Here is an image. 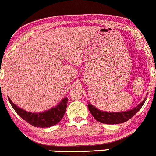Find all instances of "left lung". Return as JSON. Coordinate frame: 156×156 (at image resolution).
Masks as SVG:
<instances>
[{"instance_id": "obj_1", "label": "left lung", "mask_w": 156, "mask_h": 156, "mask_svg": "<svg viewBox=\"0 0 156 156\" xmlns=\"http://www.w3.org/2000/svg\"><path fill=\"white\" fill-rule=\"evenodd\" d=\"M146 100H147V98L144 99L139 105L134 107V109H131V110H128V111L104 112L97 109L91 104H88V108H89L90 113H91L93 117L100 122L109 125L120 124V123L126 122L130 119L132 118L140 110L142 106L145 103Z\"/></svg>"}]
</instances>
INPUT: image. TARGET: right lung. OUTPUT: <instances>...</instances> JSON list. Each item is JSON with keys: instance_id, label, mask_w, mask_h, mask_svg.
Instances as JSON below:
<instances>
[{"instance_id": "1", "label": "right lung", "mask_w": 156, "mask_h": 156, "mask_svg": "<svg viewBox=\"0 0 156 156\" xmlns=\"http://www.w3.org/2000/svg\"><path fill=\"white\" fill-rule=\"evenodd\" d=\"M12 108L21 118L28 123L37 128H49L58 123L63 118L67 108V98H65L57 106L41 113H30L17 107L8 98Z\"/></svg>"}]
</instances>
